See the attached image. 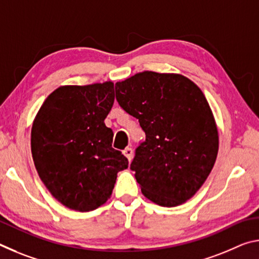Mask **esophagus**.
<instances>
[{"label":"esophagus","mask_w":259,"mask_h":259,"mask_svg":"<svg viewBox=\"0 0 259 259\" xmlns=\"http://www.w3.org/2000/svg\"><path fill=\"white\" fill-rule=\"evenodd\" d=\"M123 154H124L126 157H128L129 161H131V160H133V157H134V151H133V148H131V147H125L124 151H123Z\"/></svg>","instance_id":"34e87169"}]
</instances>
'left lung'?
Returning a JSON list of instances; mask_svg holds the SVG:
<instances>
[{"label": "left lung", "instance_id": "obj_1", "mask_svg": "<svg viewBox=\"0 0 259 259\" xmlns=\"http://www.w3.org/2000/svg\"><path fill=\"white\" fill-rule=\"evenodd\" d=\"M115 96L146 135L130 164L143 194L162 207L191 199L218 152L217 126L200 88L179 74L146 71L115 83Z\"/></svg>", "mask_w": 259, "mask_h": 259}]
</instances>
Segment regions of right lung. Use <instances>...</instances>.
Here are the masks:
<instances>
[{
  "mask_svg": "<svg viewBox=\"0 0 259 259\" xmlns=\"http://www.w3.org/2000/svg\"><path fill=\"white\" fill-rule=\"evenodd\" d=\"M113 103L112 82L60 87L35 117L30 135L35 168L52 196L68 208L100 207L112 194L116 174L128 168L104 123Z\"/></svg>",
  "mask_w": 259,
  "mask_h": 259,
  "instance_id": "1",
  "label": "right lung"
}]
</instances>
